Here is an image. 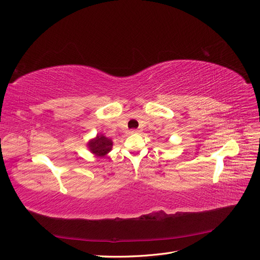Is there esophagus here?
<instances>
[{"label": "esophagus", "mask_w": 260, "mask_h": 260, "mask_svg": "<svg viewBox=\"0 0 260 260\" xmlns=\"http://www.w3.org/2000/svg\"><path fill=\"white\" fill-rule=\"evenodd\" d=\"M141 131H142V129H133L130 131V133H140Z\"/></svg>", "instance_id": "1"}]
</instances>
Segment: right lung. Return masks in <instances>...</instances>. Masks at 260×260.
Segmentation results:
<instances>
[{"instance_id":"1","label":"right lung","mask_w":260,"mask_h":260,"mask_svg":"<svg viewBox=\"0 0 260 260\" xmlns=\"http://www.w3.org/2000/svg\"><path fill=\"white\" fill-rule=\"evenodd\" d=\"M86 147L89 148V151L99 158H103L113 148V141L111 139L106 138L102 133H98L95 138L89 140V142L86 143Z\"/></svg>"}]
</instances>
